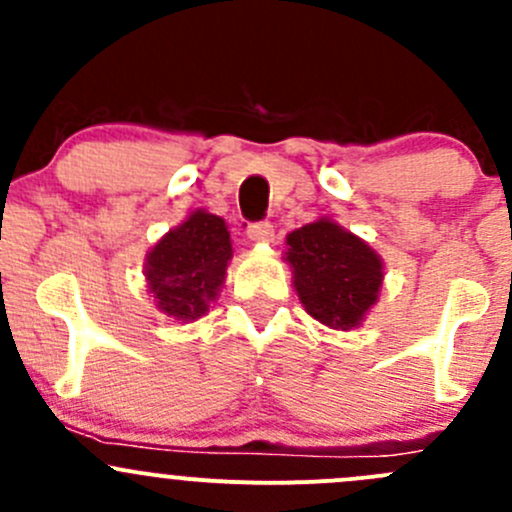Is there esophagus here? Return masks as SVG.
<instances>
[{"label": "esophagus", "mask_w": 512, "mask_h": 512, "mask_svg": "<svg viewBox=\"0 0 512 512\" xmlns=\"http://www.w3.org/2000/svg\"><path fill=\"white\" fill-rule=\"evenodd\" d=\"M247 237L252 242H272L275 240V225L262 220V223H250L247 225Z\"/></svg>", "instance_id": "1"}]
</instances>
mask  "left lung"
Masks as SVG:
<instances>
[{
  "instance_id": "8db88e82",
  "label": "left lung",
  "mask_w": 512,
  "mask_h": 512,
  "mask_svg": "<svg viewBox=\"0 0 512 512\" xmlns=\"http://www.w3.org/2000/svg\"><path fill=\"white\" fill-rule=\"evenodd\" d=\"M285 260L307 314L332 329L359 327L376 304L384 262L354 232L329 218L287 235Z\"/></svg>"
}]
</instances>
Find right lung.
Returning a JSON list of instances; mask_svg holds the SVG:
<instances>
[{
  "label": "right lung",
  "mask_w": 512,
  "mask_h": 512,
  "mask_svg": "<svg viewBox=\"0 0 512 512\" xmlns=\"http://www.w3.org/2000/svg\"><path fill=\"white\" fill-rule=\"evenodd\" d=\"M232 257L230 232L223 218L195 210L165 232L146 255L148 292L156 307L178 322H195L218 299Z\"/></svg>",
  "instance_id": "right-lung-1"
}]
</instances>
